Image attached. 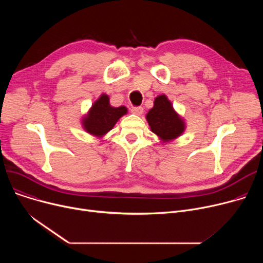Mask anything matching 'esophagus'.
<instances>
[{
	"label": "esophagus",
	"instance_id": "34e87169",
	"mask_svg": "<svg viewBox=\"0 0 263 263\" xmlns=\"http://www.w3.org/2000/svg\"><path fill=\"white\" fill-rule=\"evenodd\" d=\"M131 112L135 115H142L144 112V108L142 106H133L131 108Z\"/></svg>",
	"mask_w": 263,
	"mask_h": 263
}]
</instances>
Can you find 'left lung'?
<instances>
[{
	"label": "left lung",
	"instance_id": "1",
	"mask_svg": "<svg viewBox=\"0 0 263 263\" xmlns=\"http://www.w3.org/2000/svg\"><path fill=\"white\" fill-rule=\"evenodd\" d=\"M146 118L151 131L164 142L176 139L184 131L183 120L175 112L165 95L157 97L154 107L149 110Z\"/></svg>",
	"mask_w": 263,
	"mask_h": 263
}]
</instances>
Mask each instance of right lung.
<instances>
[{"label": "right lung", "instance_id": "1", "mask_svg": "<svg viewBox=\"0 0 263 263\" xmlns=\"http://www.w3.org/2000/svg\"><path fill=\"white\" fill-rule=\"evenodd\" d=\"M108 100L106 95H101L100 98L92 104L86 117L83 118V127L88 133L102 136L113 129L121 116L127 114V107H113L109 105Z\"/></svg>", "mask_w": 263, "mask_h": 263}]
</instances>
